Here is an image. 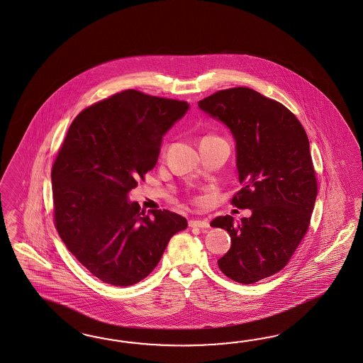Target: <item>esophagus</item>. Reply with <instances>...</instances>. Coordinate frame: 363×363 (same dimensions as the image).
Listing matches in <instances>:
<instances>
[{"label": "esophagus", "mask_w": 363, "mask_h": 363, "mask_svg": "<svg viewBox=\"0 0 363 363\" xmlns=\"http://www.w3.org/2000/svg\"><path fill=\"white\" fill-rule=\"evenodd\" d=\"M188 225H189L191 228H201V229L209 228L208 220H189Z\"/></svg>", "instance_id": "obj_1"}]
</instances>
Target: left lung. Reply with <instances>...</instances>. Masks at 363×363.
<instances>
[{
  "mask_svg": "<svg viewBox=\"0 0 363 363\" xmlns=\"http://www.w3.org/2000/svg\"><path fill=\"white\" fill-rule=\"evenodd\" d=\"M199 106L237 142L242 188L230 204L251 217L218 216L211 226L230 234V249L217 260L223 274L251 284L284 269L307 234L318 191L307 133L283 104L247 86L218 91Z\"/></svg>",
  "mask_w": 363,
  "mask_h": 363,
  "instance_id": "8db88e82",
  "label": "left lung"
}]
</instances>
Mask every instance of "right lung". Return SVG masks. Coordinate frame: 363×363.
Instances as JSON below:
<instances>
[{
  "label": "right lung",
  "instance_id": "add662e5",
  "mask_svg": "<svg viewBox=\"0 0 363 363\" xmlns=\"http://www.w3.org/2000/svg\"><path fill=\"white\" fill-rule=\"evenodd\" d=\"M188 103L126 89L76 116L51 169L54 223L74 258L104 283L128 287L157 267L186 220L145 213L128 194L155 167L164 133Z\"/></svg>",
  "mask_w": 363,
  "mask_h": 363
}]
</instances>
